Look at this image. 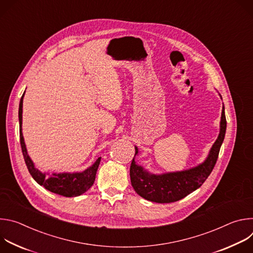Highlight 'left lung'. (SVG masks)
<instances>
[{"label": "left lung", "mask_w": 253, "mask_h": 253, "mask_svg": "<svg viewBox=\"0 0 253 253\" xmlns=\"http://www.w3.org/2000/svg\"><path fill=\"white\" fill-rule=\"evenodd\" d=\"M219 96L221 98L220 94ZM225 132L226 118L223 105L219 134L212 145L208 156L199 165L182 171L162 174L150 173L143 166L136 163L135 156L138 155L139 150L135 146V155L130 166L131 184L134 190L144 199L156 203L175 202L192 193L204 183L214 168L225 137Z\"/></svg>", "instance_id": "left-lung-1"}]
</instances>
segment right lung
Here are the masks:
<instances>
[{
  "instance_id": "right-lung-1",
  "label": "right lung",
  "mask_w": 253,
  "mask_h": 253,
  "mask_svg": "<svg viewBox=\"0 0 253 253\" xmlns=\"http://www.w3.org/2000/svg\"><path fill=\"white\" fill-rule=\"evenodd\" d=\"M25 92L21 98L19 105V124H20V142L23 156L27 165V168L38 184L44 186L47 190L66 197H75L85 193L94 183L97 169L99 167L101 157H99L95 163L85 169L82 172H63V173H46L42 172L35 167L34 162L30 158L25 140L22 133V114H23V99Z\"/></svg>"
}]
</instances>
